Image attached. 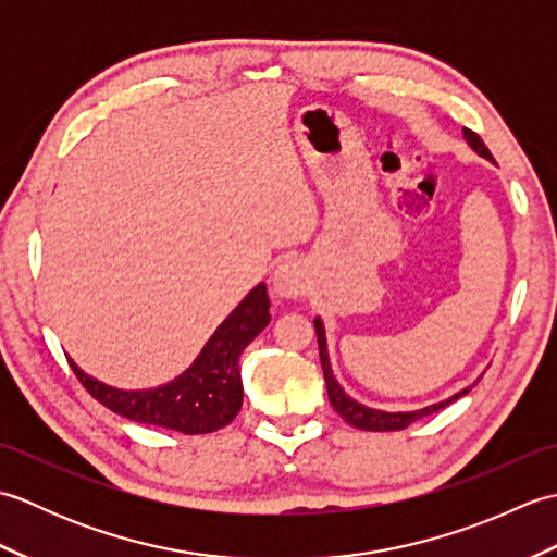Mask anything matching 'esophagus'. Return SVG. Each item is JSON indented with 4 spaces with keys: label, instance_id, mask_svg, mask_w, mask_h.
<instances>
[{
    "label": "esophagus",
    "instance_id": "obj_1",
    "mask_svg": "<svg viewBox=\"0 0 557 557\" xmlns=\"http://www.w3.org/2000/svg\"><path fill=\"white\" fill-rule=\"evenodd\" d=\"M272 289H275L277 297L285 299L304 297L306 289H309V272H306L301 260L292 258L277 265L275 275H272Z\"/></svg>",
    "mask_w": 557,
    "mask_h": 557
}]
</instances>
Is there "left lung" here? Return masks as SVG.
Listing matches in <instances>:
<instances>
[{"label": "left lung", "mask_w": 557, "mask_h": 557, "mask_svg": "<svg viewBox=\"0 0 557 557\" xmlns=\"http://www.w3.org/2000/svg\"><path fill=\"white\" fill-rule=\"evenodd\" d=\"M465 138L467 144L474 148L481 158L486 160H493L491 150L486 148V144H483L481 136L471 132V128H465ZM315 337H318V351H321V366H323V375H325V385H327V397H330V405H333V409L339 413L342 419H345L347 423H351L354 429H361V431H401L407 429L409 423L419 421L423 417H429V413L443 409L447 405H453L455 399L465 397L471 387H465L461 393L453 395L445 401H437V405H431L425 409H417V411H381V409H371L361 405V401L351 399L345 389H342V385L337 383V377L333 373V366H330V357H327V342H325V327H323V321L321 318H315Z\"/></svg>", "instance_id": "1"}]
</instances>
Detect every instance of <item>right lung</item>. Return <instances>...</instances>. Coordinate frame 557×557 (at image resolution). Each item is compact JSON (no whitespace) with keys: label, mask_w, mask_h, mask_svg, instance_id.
<instances>
[{"label":"right lung","mask_w":557,"mask_h":557,"mask_svg":"<svg viewBox=\"0 0 557 557\" xmlns=\"http://www.w3.org/2000/svg\"><path fill=\"white\" fill-rule=\"evenodd\" d=\"M268 323V287L260 282L224 318V323L206 342L191 369L156 389H116L83 373L71 359L69 363L81 385L100 405L128 421L160 425V429H172L186 435L212 433L232 423L239 413L244 401L239 357L248 342Z\"/></svg>","instance_id":"obj_1"}]
</instances>
